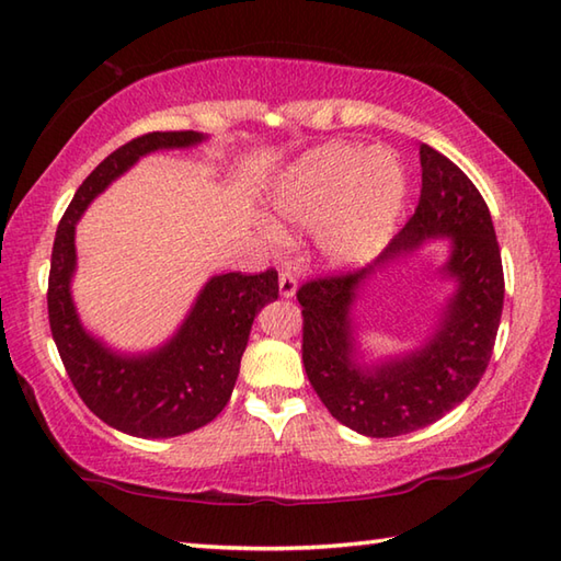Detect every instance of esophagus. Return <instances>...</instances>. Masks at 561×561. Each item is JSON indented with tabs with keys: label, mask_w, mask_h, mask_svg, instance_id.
<instances>
[{
	"label": "esophagus",
	"mask_w": 561,
	"mask_h": 561,
	"mask_svg": "<svg viewBox=\"0 0 561 561\" xmlns=\"http://www.w3.org/2000/svg\"><path fill=\"white\" fill-rule=\"evenodd\" d=\"M279 294L284 296V299H291V296L296 294V277L289 267H282V272H279Z\"/></svg>",
	"instance_id": "1"
}]
</instances>
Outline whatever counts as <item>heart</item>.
Returning a JSON list of instances; mask_svg holds the SVG:
<instances>
[{
    "instance_id": "b5f03b06",
    "label": "heart",
    "mask_w": 561,
    "mask_h": 561,
    "mask_svg": "<svg viewBox=\"0 0 561 561\" xmlns=\"http://www.w3.org/2000/svg\"><path fill=\"white\" fill-rule=\"evenodd\" d=\"M408 197V173L392 151L332 141L296 159L270 190V209L284 224L313 229L318 257L332 270L364 265L380 253ZM272 243L277 224H262Z\"/></svg>"
}]
</instances>
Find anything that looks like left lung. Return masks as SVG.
Listing matches in <instances>:
<instances>
[{"instance_id":"8db88e82","label":"left lung","mask_w":561,"mask_h":561,"mask_svg":"<svg viewBox=\"0 0 561 561\" xmlns=\"http://www.w3.org/2000/svg\"><path fill=\"white\" fill-rule=\"evenodd\" d=\"M420 205L374 265L313 279L296 294L308 380L340 424L371 438L416 432L458 408L492 359L504 308L502 253L478 187L432 147H420ZM444 237L449 255L437 273L454 287L435 330L410 351L366 360L353 316L360 294L378 273Z\"/></svg>"}]
</instances>
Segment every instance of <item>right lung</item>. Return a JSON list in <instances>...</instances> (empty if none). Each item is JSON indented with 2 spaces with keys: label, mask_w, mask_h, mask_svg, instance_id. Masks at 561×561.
I'll return each instance as SVG.
<instances>
[{
  "label": "right lung",
  "mask_w": 561,
  "mask_h": 561,
  "mask_svg": "<svg viewBox=\"0 0 561 561\" xmlns=\"http://www.w3.org/2000/svg\"><path fill=\"white\" fill-rule=\"evenodd\" d=\"M205 139L202 133H151L127 141L81 183L55 233L47 316L57 352L87 408L129 436L171 438L209 424L231 398L255 316L279 296L274 270L214 274L173 335L149 352L115 350L81 323L71 296L81 214L141 157L193 149Z\"/></svg>",
  "instance_id": "1"
}]
</instances>
